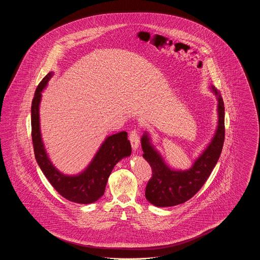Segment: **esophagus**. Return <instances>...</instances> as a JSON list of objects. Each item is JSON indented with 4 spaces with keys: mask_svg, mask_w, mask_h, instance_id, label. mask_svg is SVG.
<instances>
[{
    "mask_svg": "<svg viewBox=\"0 0 260 260\" xmlns=\"http://www.w3.org/2000/svg\"><path fill=\"white\" fill-rule=\"evenodd\" d=\"M129 141H131V144H132V147L133 149L136 151L138 146H139V136L136 131H133L129 135Z\"/></svg>",
    "mask_w": 260,
    "mask_h": 260,
    "instance_id": "esophagus-1",
    "label": "esophagus"
}]
</instances>
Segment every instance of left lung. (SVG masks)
I'll use <instances>...</instances> for the list:
<instances>
[{"label": "left lung", "mask_w": 260, "mask_h": 260, "mask_svg": "<svg viewBox=\"0 0 260 260\" xmlns=\"http://www.w3.org/2000/svg\"><path fill=\"white\" fill-rule=\"evenodd\" d=\"M210 88L218 102L217 126L210 143L191 168L184 171L173 170L152 144L148 132H145L141 137L143 158L152 169V177L146 186L145 197L156 207H173L192 198L205 184L220 157L225 137L224 103L220 91L213 86Z\"/></svg>", "instance_id": "obj_1"}]
</instances>
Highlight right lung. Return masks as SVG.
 <instances>
[{"label":"right lung","mask_w":260,"mask_h":260,"mask_svg":"<svg viewBox=\"0 0 260 260\" xmlns=\"http://www.w3.org/2000/svg\"><path fill=\"white\" fill-rule=\"evenodd\" d=\"M53 72L47 75L39 84L31 106L32 141L35 158L39 167L50 184L70 202L91 204L103 196L108 177L118 161L132 154L127 133L121 132L107 136L87 168L78 174H65L59 172L50 161L45 148L40 128V103L42 91L47 87Z\"/></svg>","instance_id":"right-lung-1"}]
</instances>
